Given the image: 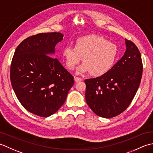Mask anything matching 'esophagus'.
Segmentation results:
<instances>
[{
	"label": "esophagus",
	"mask_w": 153,
	"mask_h": 153,
	"mask_svg": "<svg viewBox=\"0 0 153 153\" xmlns=\"http://www.w3.org/2000/svg\"><path fill=\"white\" fill-rule=\"evenodd\" d=\"M74 80H75L76 82H80V81L82 80V79H81V78H79V77H77V76H76V77H74Z\"/></svg>",
	"instance_id": "1"
}]
</instances>
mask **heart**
I'll return each mask as SVG.
<instances>
[{"mask_svg":"<svg viewBox=\"0 0 153 153\" xmlns=\"http://www.w3.org/2000/svg\"><path fill=\"white\" fill-rule=\"evenodd\" d=\"M117 55V47L115 43L96 35L79 37L74 47L67 45L62 51V57L68 70L75 69L82 58L84 63L77 73L90 72L94 76H102L109 72L116 63Z\"/></svg>","mask_w":153,"mask_h":153,"instance_id":"heart-1","label":"heart"}]
</instances>
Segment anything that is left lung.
I'll list each match as a JSON object with an SVG mask.
<instances>
[{
	"label": "left lung",
	"mask_w": 153,
	"mask_h": 153,
	"mask_svg": "<svg viewBox=\"0 0 153 153\" xmlns=\"http://www.w3.org/2000/svg\"><path fill=\"white\" fill-rule=\"evenodd\" d=\"M126 51L111 69L94 79H86L87 104L97 116L111 118L122 113L139 88L143 63L137 47L126 39Z\"/></svg>",
	"instance_id": "1"
}]
</instances>
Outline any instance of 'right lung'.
<instances>
[{
    "label": "right lung",
    "mask_w": 153,
    "mask_h": 153,
    "mask_svg": "<svg viewBox=\"0 0 153 153\" xmlns=\"http://www.w3.org/2000/svg\"><path fill=\"white\" fill-rule=\"evenodd\" d=\"M59 32L41 33L22 42L14 52L10 81L22 106L40 117L55 114L74 85V77L57 59L55 45L63 39Z\"/></svg>",
    "instance_id": "add662e5"
}]
</instances>
